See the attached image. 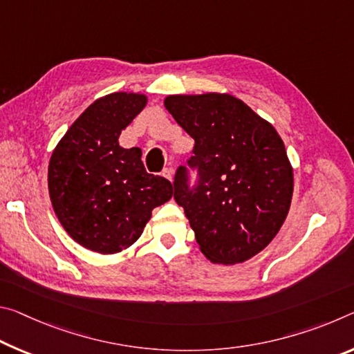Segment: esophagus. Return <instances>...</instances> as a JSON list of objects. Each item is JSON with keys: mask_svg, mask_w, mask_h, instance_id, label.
<instances>
[{"mask_svg": "<svg viewBox=\"0 0 354 354\" xmlns=\"http://www.w3.org/2000/svg\"><path fill=\"white\" fill-rule=\"evenodd\" d=\"M162 175H164L167 179H170V181H173V170H171V168H165V170L162 171Z\"/></svg>", "mask_w": 354, "mask_h": 354, "instance_id": "obj_1", "label": "esophagus"}]
</instances>
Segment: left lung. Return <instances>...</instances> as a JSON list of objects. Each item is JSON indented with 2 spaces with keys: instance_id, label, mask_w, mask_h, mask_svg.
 Instances as JSON below:
<instances>
[{
  "instance_id": "obj_1",
  "label": "left lung",
  "mask_w": 354,
  "mask_h": 354,
  "mask_svg": "<svg viewBox=\"0 0 354 354\" xmlns=\"http://www.w3.org/2000/svg\"><path fill=\"white\" fill-rule=\"evenodd\" d=\"M165 109L195 140L187 167L175 173L200 250L234 265L261 252L279 233L293 195V168L282 138L243 100L230 94L168 96ZM198 171L189 186V170Z\"/></svg>"
}]
</instances>
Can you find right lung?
Returning a JSON list of instances; mask_svg holds the SVG:
<instances>
[{
	"instance_id": "obj_1",
	"label": "right lung",
	"mask_w": 354,
	"mask_h": 354,
	"mask_svg": "<svg viewBox=\"0 0 354 354\" xmlns=\"http://www.w3.org/2000/svg\"><path fill=\"white\" fill-rule=\"evenodd\" d=\"M147 96L113 93L97 99L69 127L48 165L55 214L71 238L99 254H116L140 238L151 211L171 198V183L151 175L138 148L124 149L122 129Z\"/></svg>"
}]
</instances>
